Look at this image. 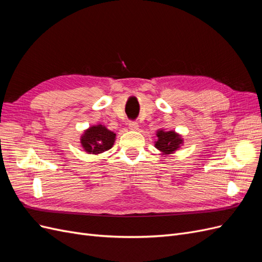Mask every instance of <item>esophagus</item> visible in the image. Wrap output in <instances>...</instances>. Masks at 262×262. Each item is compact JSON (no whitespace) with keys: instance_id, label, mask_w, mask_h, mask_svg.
I'll return each mask as SVG.
<instances>
[{"instance_id":"34e87169","label":"esophagus","mask_w":262,"mask_h":262,"mask_svg":"<svg viewBox=\"0 0 262 262\" xmlns=\"http://www.w3.org/2000/svg\"><path fill=\"white\" fill-rule=\"evenodd\" d=\"M129 129L133 130V131H137L139 129V123L135 122V121L129 122Z\"/></svg>"}]
</instances>
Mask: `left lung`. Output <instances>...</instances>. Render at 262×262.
<instances>
[{"label": "left lung", "mask_w": 262, "mask_h": 262, "mask_svg": "<svg viewBox=\"0 0 262 262\" xmlns=\"http://www.w3.org/2000/svg\"><path fill=\"white\" fill-rule=\"evenodd\" d=\"M157 141L155 142V147L162 155H170L183 145V139L181 135L176 131H165L159 129L156 133Z\"/></svg>", "instance_id": "8db88e82"}]
</instances>
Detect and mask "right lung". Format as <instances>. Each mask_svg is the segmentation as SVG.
Returning <instances> with one entry per match:
<instances>
[{
	"label": "right lung",
	"instance_id": "obj_1",
	"mask_svg": "<svg viewBox=\"0 0 262 262\" xmlns=\"http://www.w3.org/2000/svg\"><path fill=\"white\" fill-rule=\"evenodd\" d=\"M116 140V133L108 130L103 124H95L86 129L81 135V146L88 154L98 155L111 149Z\"/></svg>",
	"mask_w": 262,
	"mask_h": 262
}]
</instances>
